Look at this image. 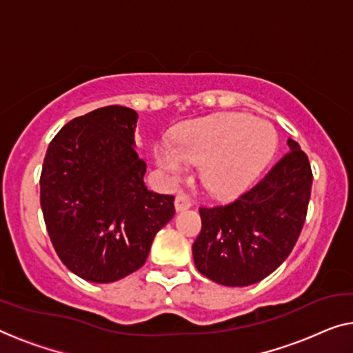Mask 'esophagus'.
Returning a JSON list of instances; mask_svg holds the SVG:
<instances>
[{"instance_id":"34e87169","label":"esophagus","mask_w":353,"mask_h":353,"mask_svg":"<svg viewBox=\"0 0 353 353\" xmlns=\"http://www.w3.org/2000/svg\"><path fill=\"white\" fill-rule=\"evenodd\" d=\"M174 206L177 212H181V210H185L192 206V199L187 196V194L183 193H179L176 199H174Z\"/></svg>"}]
</instances>
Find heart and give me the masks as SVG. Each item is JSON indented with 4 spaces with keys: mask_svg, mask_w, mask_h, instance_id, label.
Instances as JSON below:
<instances>
[{
    "mask_svg": "<svg viewBox=\"0 0 353 353\" xmlns=\"http://www.w3.org/2000/svg\"><path fill=\"white\" fill-rule=\"evenodd\" d=\"M276 143L268 123L247 114L223 112L183 125L174 144L160 141L154 154L172 182L185 177L188 165H199V181L210 194L233 198L265 170Z\"/></svg>",
    "mask_w": 353,
    "mask_h": 353,
    "instance_id": "obj_1",
    "label": "heart"
}]
</instances>
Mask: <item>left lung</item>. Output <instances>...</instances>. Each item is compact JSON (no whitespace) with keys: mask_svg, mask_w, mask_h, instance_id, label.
I'll use <instances>...</instances> for the list:
<instances>
[{"mask_svg":"<svg viewBox=\"0 0 353 353\" xmlns=\"http://www.w3.org/2000/svg\"><path fill=\"white\" fill-rule=\"evenodd\" d=\"M261 181L225 206L199 208L201 233L192 247L196 270L227 287H245L274 272L301 233L312 170L296 141Z\"/></svg>","mask_w":353,"mask_h":353,"instance_id":"8db88e82","label":"left lung"}]
</instances>
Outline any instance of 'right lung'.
<instances>
[{
  "label": "right lung",
  "instance_id": "right-lung-1",
  "mask_svg": "<svg viewBox=\"0 0 353 353\" xmlns=\"http://www.w3.org/2000/svg\"><path fill=\"white\" fill-rule=\"evenodd\" d=\"M138 114L94 109L55 134L41 172V209L68 270L109 283L138 271L155 234L174 217V196L147 190L134 150Z\"/></svg>",
  "mask_w": 353,
  "mask_h": 353
}]
</instances>
